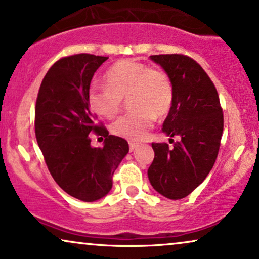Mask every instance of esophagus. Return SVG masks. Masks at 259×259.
<instances>
[{
  "label": "esophagus",
  "mask_w": 259,
  "mask_h": 259,
  "mask_svg": "<svg viewBox=\"0 0 259 259\" xmlns=\"http://www.w3.org/2000/svg\"><path fill=\"white\" fill-rule=\"evenodd\" d=\"M137 146H139V143L135 142V141H129V148H130V151H134V150H135Z\"/></svg>",
  "instance_id": "34e87169"
}]
</instances>
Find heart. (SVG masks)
Wrapping results in <instances>:
<instances>
[{"mask_svg": "<svg viewBox=\"0 0 259 259\" xmlns=\"http://www.w3.org/2000/svg\"><path fill=\"white\" fill-rule=\"evenodd\" d=\"M104 85H92L88 103L98 116L113 118L129 98L134 111L119 117L111 130L117 136L140 140L151 129L155 117L163 118L174 103L173 82L165 72L136 59H122L104 73Z\"/></svg>", "mask_w": 259, "mask_h": 259, "instance_id": "obj_1", "label": "heart"}]
</instances>
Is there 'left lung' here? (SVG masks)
Here are the masks:
<instances>
[{"mask_svg": "<svg viewBox=\"0 0 259 259\" xmlns=\"http://www.w3.org/2000/svg\"><path fill=\"white\" fill-rule=\"evenodd\" d=\"M167 72L174 103L162 132L180 140L151 143L155 156L148 169L151 186L165 198L182 199L205 180L218 156L224 130L219 96L211 78L185 54L151 55Z\"/></svg>", "mask_w": 259, "mask_h": 259, "instance_id": "obj_1", "label": "left lung"}]
</instances>
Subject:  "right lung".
<instances>
[{
    "mask_svg": "<svg viewBox=\"0 0 259 259\" xmlns=\"http://www.w3.org/2000/svg\"><path fill=\"white\" fill-rule=\"evenodd\" d=\"M108 57L81 53L52 65L41 82L35 104V136L52 178L67 194L96 201L112 187V177L129 151L122 137L109 135L88 103L97 68ZM92 136L105 146L92 148Z\"/></svg>",
    "mask_w": 259,
    "mask_h": 259,
    "instance_id": "right-lung-1",
    "label": "right lung"
}]
</instances>
